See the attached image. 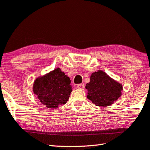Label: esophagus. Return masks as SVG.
<instances>
[{
    "mask_svg": "<svg viewBox=\"0 0 150 150\" xmlns=\"http://www.w3.org/2000/svg\"><path fill=\"white\" fill-rule=\"evenodd\" d=\"M77 88L78 89H81V90H83L84 88V84H79L77 86Z\"/></svg>",
    "mask_w": 150,
    "mask_h": 150,
    "instance_id": "esophagus-1",
    "label": "esophagus"
}]
</instances>
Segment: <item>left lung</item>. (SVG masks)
<instances>
[{
    "mask_svg": "<svg viewBox=\"0 0 150 150\" xmlns=\"http://www.w3.org/2000/svg\"><path fill=\"white\" fill-rule=\"evenodd\" d=\"M90 82L85 86L88 91L87 98L101 108L113 104L121 96L122 86L111 78L102 70L92 73Z\"/></svg>",
    "mask_w": 150,
    "mask_h": 150,
    "instance_id": "obj_1",
    "label": "left lung"
}]
</instances>
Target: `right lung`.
Returning <instances> with one entry per match:
<instances>
[{
    "mask_svg": "<svg viewBox=\"0 0 150 150\" xmlns=\"http://www.w3.org/2000/svg\"><path fill=\"white\" fill-rule=\"evenodd\" d=\"M33 91L46 107L56 109L67 103L72 86L69 77L58 67L37 77L34 81Z\"/></svg>",
    "mask_w": 150,
    "mask_h": 150,
    "instance_id": "right-lung-1",
    "label": "right lung"
}]
</instances>
